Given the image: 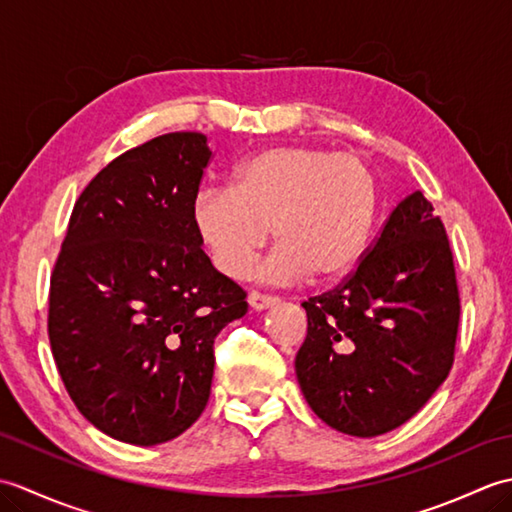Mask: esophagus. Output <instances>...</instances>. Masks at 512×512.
Listing matches in <instances>:
<instances>
[{
    "instance_id": "esophagus-1",
    "label": "esophagus",
    "mask_w": 512,
    "mask_h": 512,
    "mask_svg": "<svg viewBox=\"0 0 512 512\" xmlns=\"http://www.w3.org/2000/svg\"><path fill=\"white\" fill-rule=\"evenodd\" d=\"M279 299L277 297H273V295H262V292H250L248 295V306L253 308V310H266V308H270V306H275Z\"/></svg>"
}]
</instances>
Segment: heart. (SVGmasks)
<instances>
[{
  "label": "heart",
  "instance_id": "b5f03b06",
  "mask_svg": "<svg viewBox=\"0 0 512 512\" xmlns=\"http://www.w3.org/2000/svg\"><path fill=\"white\" fill-rule=\"evenodd\" d=\"M378 215V182L365 160L332 149L284 145L246 158L226 189L193 202L195 235L222 275L239 279L266 244H279L270 279H336L358 264Z\"/></svg>",
  "mask_w": 512,
  "mask_h": 512
}]
</instances>
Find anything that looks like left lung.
Listing matches in <instances>:
<instances>
[{"label": "left lung", "instance_id": "left-lung-1", "mask_svg": "<svg viewBox=\"0 0 512 512\" xmlns=\"http://www.w3.org/2000/svg\"><path fill=\"white\" fill-rule=\"evenodd\" d=\"M301 306L295 369L325 424L374 438L416 416L451 372L460 325L453 250L431 202L407 195L352 273Z\"/></svg>", "mask_w": 512, "mask_h": 512}]
</instances>
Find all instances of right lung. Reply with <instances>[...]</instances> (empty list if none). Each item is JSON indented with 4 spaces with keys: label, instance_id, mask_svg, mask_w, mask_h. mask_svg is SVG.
Here are the masks:
<instances>
[{
    "label": "right lung",
    "instance_id": "1",
    "mask_svg": "<svg viewBox=\"0 0 512 512\" xmlns=\"http://www.w3.org/2000/svg\"><path fill=\"white\" fill-rule=\"evenodd\" d=\"M209 162L198 132L114 158L76 200L50 277L48 339L65 389L96 429L138 447L200 418L215 336L248 308L193 228Z\"/></svg>",
    "mask_w": 512,
    "mask_h": 512
}]
</instances>
